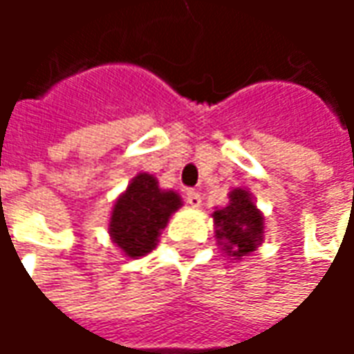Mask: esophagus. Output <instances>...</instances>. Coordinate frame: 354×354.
Segmentation results:
<instances>
[{"label":"esophagus","mask_w":354,"mask_h":354,"mask_svg":"<svg viewBox=\"0 0 354 354\" xmlns=\"http://www.w3.org/2000/svg\"><path fill=\"white\" fill-rule=\"evenodd\" d=\"M187 204L191 206V208H201L202 206V196H201V192H196V191H187Z\"/></svg>","instance_id":"1"}]
</instances>
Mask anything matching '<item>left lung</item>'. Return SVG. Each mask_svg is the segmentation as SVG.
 <instances>
[{
    "label": "left lung",
    "instance_id": "left-lung-1",
    "mask_svg": "<svg viewBox=\"0 0 354 354\" xmlns=\"http://www.w3.org/2000/svg\"><path fill=\"white\" fill-rule=\"evenodd\" d=\"M212 218L218 245L235 260L254 252L264 241V214L256 208L247 189H233L229 192L227 206L216 209Z\"/></svg>",
    "mask_w": 354,
    "mask_h": 354
}]
</instances>
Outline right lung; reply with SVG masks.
Returning a JSON list of instances; mask_svg holds the SVG:
<instances>
[{
	"label": "right lung",
	"mask_w": 354,
	"mask_h": 354,
	"mask_svg": "<svg viewBox=\"0 0 354 354\" xmlns=\"http://www.w3.org/2000/svg\"><path fill=\"white\" fill-rule=\"evenodd\" d=\"M181 206L177 192L160 189L150 173H138L113 204L107 233L125 256H145L158 245L171 214Z\"/></svg>",
	"instance_id": "1"
}]
</instances>
